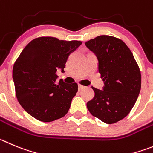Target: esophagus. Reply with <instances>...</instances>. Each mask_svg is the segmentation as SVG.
I'll return each instance as SVG.
<instances>
[{
    "instance_id": "34e87169",
    "label": "esophagus",
    "mask_w": 153,
    "mask_h": 153,
    "mask_svg": "<svg viewBox=\"0 0 153 153\" xmlns=\"http://www.w3.org/2000/svg\"><path fill=\"white\" fill-rule=\"evenodd\" d=\"M85 88V87L82 86V85H78V90H79V91H81V90L84 89V88Z\"/></svg>"
}]
</instances>
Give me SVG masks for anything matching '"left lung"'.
<instances>
[{
	"instance_id": "obj_1",
	"label": "left lung",
	"mask_w": 153,
	"mask_h": 153,
	"mask_svg": "<svg viewBox=\"0 0 153 153\" xmlns=\"http://www.w3.org/2000/svg\"><path fill=\"white\" fill-rule=\"evenodd\" d=\"M85 45L96 55L104 82L102 90L92 87L95 94L87 107L91 115L102 122L115 123L128 115L139 96V66L125 42L115 37L100 35Z\"/></svg>"
}]
</instances>
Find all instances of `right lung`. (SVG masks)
Listing matches in <instances>:
<instances>
[{
    "mask_svg": "<svg viewBox=\"0 0 153 153\" xmlns=\"http://www.w3.org/2000/svg\"><path fill=\"white\" fill-rule=\"evenodd\" d=\"M81 44L41 37L24 48L13 65V79L17 100L30 115L50 122L66 115L78 85L62 79L57 83L56 72H64L69 55Z\"/></svg>",
    "mask_w": 153,
    "mask_h": 153,
    "instance_id": "obj_1",
    "label": "right lung"
}]
</instances>
